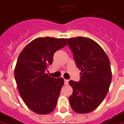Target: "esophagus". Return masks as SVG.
<instances>
[{"mask_svg": "<svg viewBox=\"0 0 124 124\" xmlns=\"http://www.w3.org/2000/svg\"><path fill=\"white\" fill-rule=\"evenodd\" d=\"M64 84H65V85H68V84H69V80L64 79Z\"/></svg>", "mask_w": 124, "mask_h": 124, "instance_id": "1", "label": "esophagus"}]
</instances>
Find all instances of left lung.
I'll return each mask as SVG.
<instances>
[{
  "mask_svg": "<svg viewBox=\"0 0 124 124\" xmlns=\"http://www.w3.org/2000/svg\"><path fill=\"white\" fill-rule=\"evenodd\" d=\"M66 40L81 72L79 82L69 81L73 90L69 97L70 107L78 113H90L101 104L111 85L109 59L102 48L89 38L77 37Z\"/></svg>",
  "mask_w": 124,
  "mask_h": 124,
  "instance_id": "left-lung-1",
  "label": "left lung"
}]
</instances>
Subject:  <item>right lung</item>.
Listing matches in <instances>:
<instances>
[{"label":"right lung","mask_w":124,"mask_h":124,"mask_svg":"<svg viewBox=\"0 0 124 124\" xmlns=\"http://www.w3.org/2000/svg\"><path fill=\"white\" fill-rule=\"evenodd\" d=\"M66 45L64 39L38 38L18 56L14 70L18 91L24 103L36 113L48 114L55 108L64 81L45 71L53 62L54 53Z\"/></svg>","instance_id":"1"}]
</instances>
